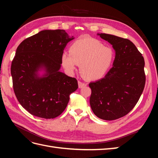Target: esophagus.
<instances>
[{"mask_svg":"<svg viewBox=\"0 0 158 158\" xmlns=\"http://www.w3.org/2000/svg\"><path fill=\"white\" fill-rule=\"evenodd\" d=\"M78 84H79V88H83V87H85V86L87 85L86 83H83V82H81V81H78Z\"/></svg>","mask_w":158,"mask_h":158,"instance_id":"obj_1","label":"esophagus"}]
</instances>
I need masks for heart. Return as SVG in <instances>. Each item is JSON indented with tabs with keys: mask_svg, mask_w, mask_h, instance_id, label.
<instances>
[{
	"mask_svg": "<svg viewBox=\"0 0 158 158\" xmlns=\"http://www.w3.org/2000/svg\"><path fill=\"white\" fill-rule=\"evenodd\" d=\"M115 53L110 47L104 46L98 40L85 36L73 43L70 53L64 52L62 64L67 72L73 73L78 64L86 79L96 80L101 78L111 66Z\"/></svg>",
	"mask_w": 158,
	"mask_h": 158,
	"instance_id": "obj_1",
	"label": "heart"
}]
</instances>
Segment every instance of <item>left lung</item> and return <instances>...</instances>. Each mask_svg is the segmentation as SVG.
<instances>
[{
	"label": "left lung",
	"instance_id": "left-lung-1",
	"mask_svg": "<svg viewBox=\"0 0 158 158\" xmlns=\"http://www.w3.org/2000/svg\"><path fill=\"white\" fill-rule=\"evenodd\" d=\"M113 45L115 58L104 78L89 84L92 111L104 120H115L127 115L143 92L145 85V60L135 44L127 39L100 33Z\"/></svg>",
	"mask_w": 158,
	"mask_h": 158
}]
</instances>
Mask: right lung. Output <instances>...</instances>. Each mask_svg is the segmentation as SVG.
Returning a JSON list of instances; mask_svg holds the SVG:
<instances>
[{"label": "right lung", "instance_id": "right-lung-1", "mask_svg": "<svg viewBox=\"0 0 158 158\" xmlns=\"http://www.w3.org/2000/svg\"><path fill=\"white\" fill-rule=\"evenodd\" d=\"M73 39L64 30H45L23 40L17 48L11 66L13 90L31 115L45 119L59 116L70 94L78 88L75 78L59 70L64 49ZM41 69L45 73L39 76Z\"/></svg>", "mask_w": 158, "mask_h": 158}]
</instances>
